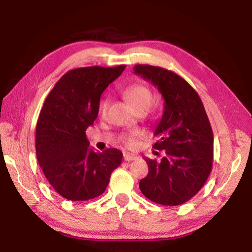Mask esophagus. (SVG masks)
Listing matches in <instances>:
<instances>
[{"instance_id":"obj_1","label":"esophagus","mask_w":252,"mask_h":252,"mask_svg":"<svg viewBox=\"0 0 252 252\" xmlns=\"http://www.w3.org/2000/svg\"><path fill=\"white\" fill-rule=\"evenodd\" d=\"M123 158H125V160H126V161H132V160H136L137 156H135V155H133V154L126 153L125 155H123Z\"/></svg>"}]
</instances>
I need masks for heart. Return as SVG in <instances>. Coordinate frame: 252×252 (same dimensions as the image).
I'll use <instances>...</instances> for the list:
<instances>
[{"label":"heart","mask_w":252,"mask_h":252,"mask_svg":"<svg viewBox=\"0 0 252 252\" xmlns=\"http://www.w3.org/2000/svg\"><path fill=\"white\" fill-rule=\"evenodd\" d=\"M125 95L127 101L131 104L133 108L138 110L142 108H148L153 101V94L151 90L146 88L143 84H132L127 87L125 91ZM107 108H108V99H103L99 105L100 114H105ZM135 136L136 134L127 135L125 137L126 145L127 147H133L135 145Z\"/></svg>","instance_id":"1"}]
</instances>
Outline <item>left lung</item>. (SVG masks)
<instances>
[{"mask_svg":"<svg viewBox=\"0 0 252 252\" xmlns=\"http://www.w3.org/2000/svg\"><path fill=\"white\" fill-rule=\"evenodd\" d=\"M133 70L164 99L153 147L165 155L160 161L144 158L148 174L138 186L159 205H182L201 189L212 169L213 133L205 107L196 91L176 73L149 65H136Z\"/></svg>","mask_w":252,"mask_h":252,"instance_id":"8db88e82","label":"left lung"}]
</instances>
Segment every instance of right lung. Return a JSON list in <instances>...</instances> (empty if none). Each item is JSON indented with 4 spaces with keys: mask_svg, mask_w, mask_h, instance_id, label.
I'll return each instance as SVG.
<instances>
[{
    "mask_svg": "<svg viewBox=\"0 0 252 252\" xmlns=\"http://www.w3.org/2000/svg\"><path fill=\"white\" fill-rule=\"evenodd\" d=\"M126 66L73 69L58 80L42 107L35 130V153L46 180L68 200L98 197L119 167L117 148L95 152L85 131L97 118L100 96Z\"/></svg>",
    "mask_w": 252,
    "mask_h": 252,
    "instance_id": "right-lung-1",
    "label": "right lung"
}]
</instances>
